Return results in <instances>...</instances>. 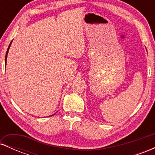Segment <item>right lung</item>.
<instances>
[{
	"instance_id": "1",
	"label": "right lung",
	"mask_w": 155,
	"mask_h": 155,
	"mask_svg": "<svg viewBox=\"0 0 155 155\" xmlns=\"http://www.w3.org/2000/svg\"><path fill=\"white\" fill-rule=\"evenodd\" d=\"M11 44H12V42H11ZM11 44H9V46H8V49H7V51H6V58H7V54H8V49H9V47H10V45Z\"/></svg>"
}]
</instances>
